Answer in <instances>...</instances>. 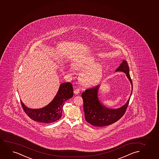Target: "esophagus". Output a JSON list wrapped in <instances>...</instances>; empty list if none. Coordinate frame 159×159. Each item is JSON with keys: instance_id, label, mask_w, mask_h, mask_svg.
Returning a JSON list of instances; mask_svg holds the SVG:
<instances>
[{"instance_id": "esophagus-1", "label": "esophagus", "mask_w": 159, "mask_h": 159, "mask_svg": "<svg viewBox=\"0 0 159 159\" xmlns=\"http://www.w3.org/2000/svg\"><path fill=\"white\" fill-rule=\"evenodd\" d=\"M74 93H75V95H77V94H78L79 93H80V89H79V88H76L75 90H74Z\"/></svg>"}]
</instances>
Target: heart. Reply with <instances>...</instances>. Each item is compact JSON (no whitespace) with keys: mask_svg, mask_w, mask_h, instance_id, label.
<instances>
[{"mask_svg":"<svg viewBox=\"0 0 159 159\" xmlns=\"http://www.w3.org/2000/svg\"><path fill=\"white\" fill-rule=\"evenodd\" d=\"M75 66L82 71L80 75V80L86 86H93L100 80L103 73V66L98 62V59L94 56H88L84 59L77 61ZM70 72L73 73L72 67L69 69Z\"/></svg>","mask_w":159,"mask_h":159,"instance_id":"heart-1","label":"heart"}]
</instances>
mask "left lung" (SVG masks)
I'll return each instance as SVG.
<instances>
[{"instance_id": "left-lung-1", "label": "left lung", "mask_w": 159, "mask_h": 159, "mask_svg": "<svg viewBox=\"0 0 159 159\" xmlns=\"http://www.w3.org/2000/svg\"><path fill=\"white\" fill-rule=\"evenodd\" d=\"M116 72H123L125 74L131 84V92L125 104L116 109L108 108L102 104L98 99V93L101 84L86 89L82 93L84 101V118L87 122L92 125L100 127L109 125L117 122L125 113L129 103L133 89L132 81L129 75L128 63L123 60L122 63L116 70Z\"/></svg>"}]
</instances>
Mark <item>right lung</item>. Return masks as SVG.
Here are the masks:
<instances>
[{"instance_id": "obj_1", "label": "right lung", "mask_w": 159, "mask_h": 159, "mask_svg": "<svg viewBox=\"0 0 159 159\" xmlns=\"http://www.w3.org/2000/svg\"><path fill=\"white\" fill-rule=\"evenodd\" d=\"M73 88L70 82H64L60 85L57 94L49 104L39 109H31L24 104L21 100L24 111L31 120L44 123H50L61 117L63 107L67 100L72 98Z\"/></svg>"}]
</instances>
